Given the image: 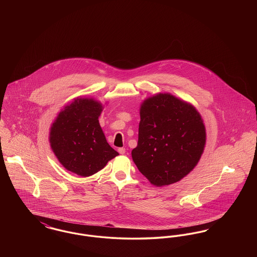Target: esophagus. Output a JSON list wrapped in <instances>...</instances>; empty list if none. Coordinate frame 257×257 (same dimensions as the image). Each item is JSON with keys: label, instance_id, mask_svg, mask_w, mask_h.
Listing matches in <instances>:
<instances>
[{"label": "esophagus", "instance_id": "1", "mask_svg": "<svg viewBox=\"0 0 257 257\" xmlns=\"http://www.w3.org/2000/svg\"><path fill=\"white\" fill-rule=\"evenodd\" d=\"M118 152H119V154H125V152H126V150H125V148H118Z\"/></svg>", "mask_w": 257, "mask_h": 257}]
</instances>
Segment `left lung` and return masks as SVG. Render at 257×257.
<instances>
[{
    "mask_svg": "<svg viewBox=\"0 0 257 257\" xmlns=\"http://www.w3.org/2000/svg\"><path fill=\"white\" fill-rule=\"evenodd\" d=\"M137 168L155 187L180 181L196 168L206 145V129L191 103L171 93H157L140 107Z\"/></svg>",
    "mask_w": 257,
    "mask_h": 257,
    "instance_id": "8db88e82",
    "label": "left lung"
}]
</instances>
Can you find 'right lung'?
I'll return each mask as SVG.
<instances>
[{
  "label": "right lung",
  "mask_w": 257,
  "mask_h": 257,
  "mask_svg": "<svg viewBox=\"0 0 257 257\" xmlns=\"http://www.w3.org/2000/svg\"><path fill=\"white\" fill-rule=\"evenodd\" d=\"M104 109L91 97L74 98L58 113L49 132L50 147L64 169L86 177L118 155L99 124Z\"/></svg>",
  "instance_id": "obj_1"
}]
</instances>
